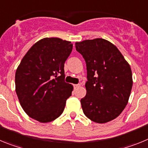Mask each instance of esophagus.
Here are the masks:
<instances>
[{
    "label": "esophagus",
    "mask_w": 148,
    "mask_h": 148,
    "mask_svg": "<svg viewBox=\"0 0 148 148\" xmlns=\"http://www.w3.org/2000/svg\"><path fill=\"white\" fill-rule=\"evenodd\" d=\"M74 88L75 89H76L77 87H80V84H74Z\"/></svg>",
    "instance_id": "esophagus-1"
}]
</instances>
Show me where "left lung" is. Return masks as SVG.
Returning a JSON list of instances; mask_svg holds the SVG:
<instances>
[{"label": "left lung", "instance_id": "left-lung-1", "mask_svg": "<svg viewBox=\"0 0 148 148\" xmlns=\"http://www.w3.org/2000/svg\"><path fill=\"white\" fill-rule=\"evenodd\" d=\"M87 64V94L81 99L83 112L96 123L117 118L128 103L133 86L130 64L116 46L103 38L75 43Z\"/></svg>", "mask_w": 148, "mask_h": 148}]
</instances>
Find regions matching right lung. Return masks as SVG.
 I'll list each match as a JSON object with an SVG mask.
<instances>
[{
  "label": "right lung",
  "instance_id": "obj_1",
  "mask_svg": "<svg viewBox=\"0 0 148 148\" xmlns=\"http://www.w3.org/2000/svg\"><path fill=\"white\" fill-rule=\"evenodd\" d=\"M73 49L70 41L44 38L23 56L15 73V91L25 113L41 123L58 118L73 86L64 82V63Z\"/></svg>",
  "mask_w": 148,
  "mask_h": 148
}]
</instances>
